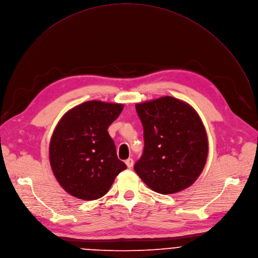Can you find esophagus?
<instances>
[{"label":"esophagus","mask_w":258,"mask_h":258,"mask_svg":"<svg viewBox=\"0 0 258 258\" xmlns=\"http://www.w3.org/2000/svg\"><path fill=\"white\" fill-rule=\"evenodd\" d=\"M125 164H126V165H127V167L130 169V168H132V167H133L134 162H133V160H132V159H128V160H126Z\"/></svg>","instance_id":"obj_1"}]
</instances>
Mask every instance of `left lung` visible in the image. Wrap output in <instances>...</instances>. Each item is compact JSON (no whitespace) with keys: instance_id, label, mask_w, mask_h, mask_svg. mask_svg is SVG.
I'll return each mask as SVG.
<instances>
[{"instance_id":"8db88e82","label":"left lung","mask_w":258,"mask_h":258,"mask_svg":"<svg viewBox=\"0 0 258 258\" xmlns=\"http://www.w3.org/2000/svg\"><path fill=\"white\" fill-rule=\"evenodd\" d=\"M144 149L134 170L153 191L173 194L190 187L207 163L209 140L203 123L187 102L163 96L140 104Z\"/></svg>"}]
</instances>
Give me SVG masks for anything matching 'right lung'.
Masks as SVG:
<instances>
[{"label": "right lung", "mask_w": 258, "mask_h": 258, "mask_svg": "<svg viewBox=\"0 0 258 258\" xmlns=\"http://www.w3.org/2000/svg\"><path fill=\"white\" fill-rule=\"evenodd\" d=\"M123 108L122 104L89 100L69 110L59 121L49 142V164L70 195L98 199L127 169L108 132Z\"/></svg>", "instance_id": "obj_1"}]
</instances>
